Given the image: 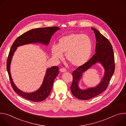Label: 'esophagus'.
<instances>
[{"label": "esophagus", "mask_w": 126, "mask_h": 126, "mask_svg": "<svg viewBox=\"0 0 126 126\" xmlns=\"http://www.w3.org/2000/svg\"><path fill=\"white\" fill-rule=\"evenodd\" d=\"M60 71L62 73H64V72H66V69L64 68V67H63V68H61L60 69Z\"/></svg>", "instance_id": "34e87169"}]
</instances>
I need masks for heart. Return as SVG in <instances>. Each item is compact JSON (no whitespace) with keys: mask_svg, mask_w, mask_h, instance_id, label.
<instances>
[{"mask_svg":"<svg viewBox=\"0 0 126 126\" xmlns=\"http://www.w3.org/2000/svg\"><path fill=\"white\" fill-rule=\"evenodd\" d=\"M92 41L86 34L69 33L59 39L58 45L51 47L52 57L57 60H62L64 53L66 60L73 66L79 67L89 60L92 50Z\"/></svg>","mask_w":126,"mask_h":126,"instance_id":"1","label":"heart"}]
</instances>
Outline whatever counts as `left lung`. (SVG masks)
Masks as SVG:
<instances>
[{
  "instance_id": "obj_1",
  "label": "left lung",
  "mask_w": 126,
  "mask_h": 126,
  "mask_svg": "<svg viewBox=\"0 0 126 126\" xmlns=\"http://www.w3.org/2000/svg\"><path fill=\"white\" fill-rule=\"evenodd\" d=\"M95 35L96 43L95 53L84 65L78 67L73 72V80L71 86L73 94L77 98L87 100L105 91L110 82L111 76L114 73L115 64L113 47L109 40L94 28H91ZM96 62L101 63L105 69V74L101 81L95 87L81 90L78 87L79 80L82 74Z\"/></svg>"
}]
</instances>
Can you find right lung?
Segmentation results:
<instances>
[{
    "instance_id": "add662e5",
    "label": "right lung",
    "mask_w": 126,
    "mask_h": 126,
    "mask_svg": "<svg viewBox=\"0 0 126 126\" xmlns=\"http://www.w3.org/2000/svg\"><path fill=\"white\" fill-rule=\"evenodd\" d=\"M59 27L52 26L38 28L28 31L18 36L12 44L7 60L6 67L11 87L18 95L24 98L34 102H41L45 100L49 95L54 79L59 75V68L57 66H53L47 69L45 77L41 87L37 91L31 93H26L19 90L14 83L10 72V65L14 53L17 47L26 44L41 43L48 45L51 36L57 31Z\"/></svg>"
}]
</instances>
